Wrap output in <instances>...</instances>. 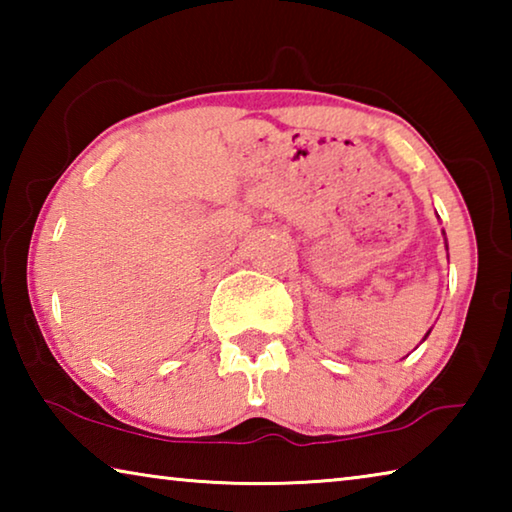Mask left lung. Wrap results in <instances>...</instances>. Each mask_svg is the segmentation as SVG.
<instances>
[{"label": "left lung", "mask_w": 512, "mask_h": 512, "mask_svg": "<svg viewBox=\"0 0 512 512\" xmlns=\"http://www.w3.org/2000/svg\"><path fill=\"white\" fill-rule=\"evenodd\" d=\"M443 235H445V232H443ZM429 332H431V329H429ZM429 332H427V334H424V339H427V336H429ZM424 339H422V341H424Z\"/></svg>", "instance_id": "1"}]
</instances>
